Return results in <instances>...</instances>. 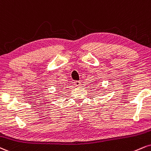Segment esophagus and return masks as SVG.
Wrapping results in <instances>:
<instances>
[{
	"instance_id": "obj_1",
	"label": "esophagus",
	"mask_w": 151,
	"mask_h": 151,
	"mask_svg": "<svg viewBox=\"0 0 151 151\" xmlns=\"http://www.w3.org/2000/svg\"><path fill=\"white\" fill-rule=\"evenodd\" d=\"M74 85L75 86H79L81 85V82L79 81H74Z\"/></svg>"
}]
</instances>
